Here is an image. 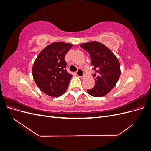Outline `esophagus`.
I'll return each mask as SVG.
<instances>
[{"label":"esophagus","mask_w":151,"mask_h":151,"mask_svg":"<svg viewBox=\"0 0 151 151\" xmlns=\"http://www.w3.org/2000/svg\"><path fill=\"white\" fill-rule=\"evenodd\" d=\"M76 74L77 76H79V77H83L84 76L83 70L81 69V68H78L77 70L76 71Z\"/></svg>","instance_id":"esophagus-1"}]
</instances>
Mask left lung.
Returning a JSON list of instances; mask_svg holds the SVG:
<instances>
[{
    "label": "left lung",
    "instance_id": "left-lung-1",
    "mask_svg": "<svg viewBox=\"0 0 151 151\" xmlns=\"http://www.w3.org/2000/svg\"><path fill=\"white\" fill-rule=\"evenodd\" d=\"M80 47L89 53L91 63L93 65L92 69L94 71L95 86L87 91L94 97L103 96L115 86L119 79V61L110 50L99 42L83 43Z\"/></svg>",
    "mask_w": 151,
    "mask_h": 151
}]
</instances>
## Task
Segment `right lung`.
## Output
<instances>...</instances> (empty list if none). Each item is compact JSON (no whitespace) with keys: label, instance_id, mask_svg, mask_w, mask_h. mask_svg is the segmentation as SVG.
I'll list each match as a JSON object with an SVG mask.
<instances>
[{"label":"right lung","instance_id":"1","mask_svg":"<svg viewBox=\"0 0 151 151\" xmlns=\"http://www.w3.org/2000/svg\"><path fill=\"white\" fill-rule=\"evenodd\" d=\"M72 47L70 43L55 42L40 53L33 67L34 81L43 93L53 97L65 92L72 76L66 70L64 57Z\"/></svg>","mask_w":151,"mask_h":151}]
</instances>
